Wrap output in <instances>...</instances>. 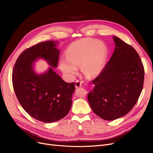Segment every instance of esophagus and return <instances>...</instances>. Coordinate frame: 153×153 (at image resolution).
<instances>
[{
    "mask_svg": "<svg viewBox=\"0 0 153 153\" xmlns=\"http://www.w3.org/2000/svg\"><path fill=\"white\" fill-rule=\"evenodd\" d=\"M82 81H77L76 82V84H75V86L76 88H79V87H81V85H82Z\"/></svg>",
    "mask_w": 153,
    "mask_h": 153,
    "instance_id": "obj_1",
    "label": "esophagus"
}]
</instances>
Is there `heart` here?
Masks as SVG:
<instances>
[{
  "label": "heart",
  "mask_w": 153,
  "mask_h": 153,
  "mask_svg": "<svg viewBox=\"0 0 153 153\" xmlns=\"http://www.w3.org/2000/svg\"><path fill=\"white\" fill-rule=\"evenodd\" d=\"M106 47L98 40L85 38L72 43L68 48L66 57L59 62L61 71L68 77H73L77 72L78 66L87 76L99 74L106 56Z\"/></svg>",
  "instance_id": "obj_1"
}]
</instances>
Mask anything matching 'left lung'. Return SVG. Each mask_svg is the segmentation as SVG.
Instances as JSON below:
<instances>
[{
  "label": "left lung",
  "instance_id": "obj_1",
  "mask_svg": "<svg viewBox=\"0 0 153 153\" xmlns=\"http://www.w3.org/2000/svg\"><path fill=\"white\" fill-rule=\"evenodd\" d=\"M115 51L100 75L92 81L94 87L88 101L94 113L111 121L126 115L142 91L144 70L134 48L113 36Z\"/></svg>",
  "mask_w": 153,
  "mask_h": 153
}]
</instances>
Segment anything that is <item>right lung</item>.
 <instances>
[{
	"mask_svg": "<svg viewBox=\"0 0 153 153\" xmlns=\"http://www.w3.org/2000/svg\"><path fill=\"white\" fill-rule=\"evenodd\" d=\"M58 43L46 41L24 51L12 73L13 89L23 108L31 117L46 123L57 122L68 115L75 91L74 82H66L54 71L59 60ZM39 59L51 67L38 74L34 62Z\"/></svg>",
	"mask_w": 153,
	"mask_h": 153,
	"instance_id": "1",
	"label": "right lung"
}]
</instances>
